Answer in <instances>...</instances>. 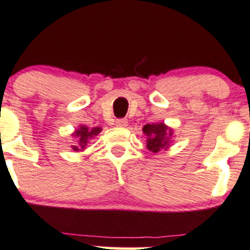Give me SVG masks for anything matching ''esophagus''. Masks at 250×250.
Here are the masks:
<instances>
[{"mask_svg": "<svg viewBox=\"0 0 250 250\" xmlns=\"http://www.w3.org/2000/svg\"><path fill=\"white\" fill-rule=\"evenodd\" d=\"M128 124V122L126 119H118L117 122H115V125L118 126V127H126Z\"/></svg>", "mask_w": 250, "mask_h": 250, "instance_id": "esophagus-1", "label": "esophagus"}]
</instances>
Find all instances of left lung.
Here are the masks:
<instances>
[{
    "label": "left lung",
    "instance_id": "8db88e82",
    "mask_svg": "<svg viewBox=\"0 0 250 250\" xmlns=\"http://www.w3.org/2000/svg\"><path fill=\"white\" fill-rule=\"evenodd\" d=\"M143 133L147 136V148L153 153H158L169 148L172 137V130L163 123L147 124L143 126Z\"/></svg>",
    "mask_w": 250,
    "mask_h": 250
}]
</instances>
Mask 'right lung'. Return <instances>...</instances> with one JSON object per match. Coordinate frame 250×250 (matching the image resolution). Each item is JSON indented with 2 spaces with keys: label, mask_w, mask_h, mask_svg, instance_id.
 I'll use <instances>...</instances> for the list:
<instances>
[{
  "label": "right lung",
  "mask_w": 250,
  "mask_h": 250,
  "mask_svg": "<svg viewBox=\"0 0 250 250\" xmlns=\"http://www.w3.org/2000/svg\"><path fill=\"white\" fill-rule=\"evenodd\" d=\"M102 131V128L101 127H87V126L85 125H80L79 126L78 130H75V132L73 133V136H75L76 138V146H73V149L75 150V152H81V150H83L86 148V146H87L88 141L92 140L95 136H97L98 133Z\"/></svg>",
  "instance_id": "obj_1"
}]
</instances>
